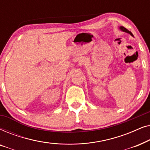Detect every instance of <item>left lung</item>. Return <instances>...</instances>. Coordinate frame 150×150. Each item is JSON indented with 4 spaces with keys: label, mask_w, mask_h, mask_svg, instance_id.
I'll list each match as a JSON object with an SVG mask.
<instances>
[{
    "label": "left lung",
    "mask_w": 150,
    "mask_h": 150,
    "mask_svg": "<svg viewBox=\"0 0 150 150\" xmlns=\"http://www.w3.org/2000/svg\"><path fill=\"white\" fill-rule=\"evenodd\" d=\"M120 29H121V30H122V31H124V32H126V33H129V34H130V35H132V36H133V35H132V33H131L130 31H129V30H128V29H126V28H124V26H120Z\"/></svg>",
    "instance_id": "8db88e82"
}]
</instances>
